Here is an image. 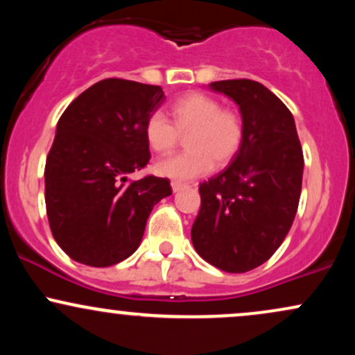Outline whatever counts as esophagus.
I'll list each match as a JSON object with an SVG mask.
<instances>
[{
  "mask_svg": "<svg viewBox=\"0 0 355 355\" xmlns=\"http://www.w3.org/2000/svg\"><path fill=\"white\" fill-rule=\"evenodd\" d=\"M185 183H183V182H178V180H173L172 182V190L173 191H178V190H182V189H185Z\"/></svg>",
  "mask_w": 355,
  "mask_h": 355,
  "instance_id": "obj_1",
  "label": "esophagus"
}]
</instances>
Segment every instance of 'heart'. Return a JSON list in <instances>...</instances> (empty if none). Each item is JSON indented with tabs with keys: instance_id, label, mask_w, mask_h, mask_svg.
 <instances>
[{
	"instance_id": "b5f03b06",
	"label": "heart",
	"mask_w": 355,
	"mask_h": 355,
	"mask_svg": "<svg viewBox=\"0 0 355 355\" xmlns=\"http://www.w3.org/2000/svg\"><path fill=\"white\" fill-rule=\"evenodd\" d=\"M172 121L164 113L153 112L145 121V140L158 155H168L185 140L189 150L165 158L155 165V172L175 180H191L227 166L237 157L243 144L245 126L242 116L230 108H222L220 100L205 93H189L170 107Z\"/></svg>"
}]
</instances>
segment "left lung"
<instances>
[{
	"label": "left lung",
	"instance_id": "obj_1",
	"mask_svg": "<svg viewBox=\"0 0 355 355\" xmlns=\"http://www.w3.org/2000/svg\"><path fill=\"white\" fill-rule=\"evenodd\" d=\"M210 88L239 105L245 135L232 164L198 185L191 242L214 267L242 274L267 262L291 230L304 153L291 110L262 83L223 80Z\"/></svg>",
	"mask_w": 355,
	"mask_h": 355
}]
</instances>
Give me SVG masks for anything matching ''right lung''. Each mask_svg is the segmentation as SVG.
Returning <instances> with one entry per match:
<instances>
[{"instance_id": "1", "label": "right lung", "mask_w": 355, "mask_h": 355, "mask_svg": "<svg viewBox=\"0 0 355 355\" xmlns=\"http://www.w3.org/2000/svg\"><path fill=\"white\" fill-rule=\"evenodd\" d=\"M164 89L123 78L92 85L60 116L44 165V202L56 243L76 262L110 267L140 245L150 211L172 195L168 178L145 168V121Z\"/></svg>"}]
</instances>
